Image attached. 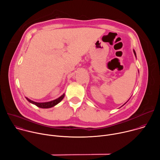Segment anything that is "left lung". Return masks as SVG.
Wrapping results in <instances>:
<instances>
[{
    "label": "left lung",
    "mask_w": 160,
    "mask_h": 160,
    "mask_svg": "<svg viewBox=\"0 0 160 160\" xmlns=\"http://www.w3.org/2000/svg\"><path fill=\"white\" fill-rule=\"evenodd\" d=\"M133 53H134V54H135V56H136V53H135V51L133 50Z\"/></svg>",
    "instance_id": "obj_1"
}]
</instances>
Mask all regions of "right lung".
I'll list each match as a JSON object with an SVG mask.
<instances>
[{
    "label": "right lung",
    "instance_id": "1",
    "mask_svg": "<svg viewBox=\"0 0 160 160\" xmlns=\"http://www.w3.org/2000/svg\"><path fill=\"white\" fill-rule=\"evenodd\" d=\"M64 97V94H63L61 96H60L59 98H58L55 100H53V101H49V102H35V101H33L30 100L28 98H26V99H27V101L28 102H30V103H32L33 104L36 105L38 108H52V107L56 106L59 102H60L62 100Z\"/></svg>",
    "mask_w": 160,
    "mask_h": 160
}]
</instances>
